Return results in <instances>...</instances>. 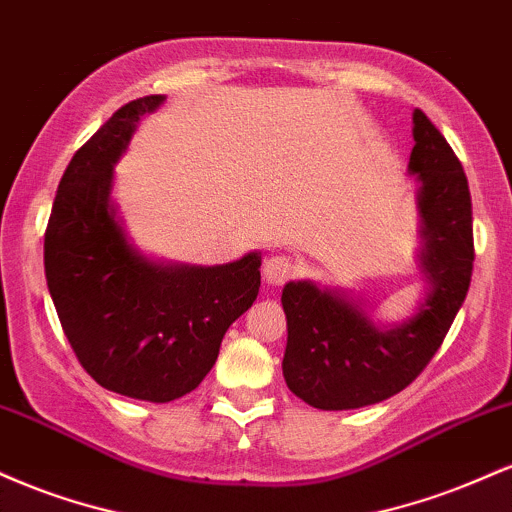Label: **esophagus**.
Instances as JSON below:
<instances>
[{"instance_id": "34e87169", "label": "esophagus", "mask_w": 512, "mask_h": 512, "mask_svg": "<svg viewBox=\"0 0 512 512\" xmlns=\"http://www.w3.org/2000/svg\"><path fill=\"white\" fill-rule=\"evenodd\" d=\"M291 274H293V264H291L289 257H284V255L269 257V260L264 262V267H262V276H264V281H267L269 286L286 284V281L291 279Z\"/></svg>"}]
</instances>
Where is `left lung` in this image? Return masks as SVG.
Wrapping results in <instances>:
<instances>
[{
	"mask_svg": "<svg viewBox=\"0 0 512 512\" xmlns=\"http://www.w3.org/2000/svg\"><path fill=\"white\" fill-rule=\"evenodd\" d=\"M419 209L416 269L424 298L397 325L375 320L351 291L310 279L289 281L281 293L286 354L281 370L289 390L325 411L361 409L397 395L443 344L472 281V197L455 151L421 110L411 115Z\"/></svg>",
	"mask_w": 512,
	"mask_h": 512,
	"instance_id": "8db88e82",
	"label": "left lung"
}]
</instances>
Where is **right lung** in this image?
Listing matches in <instances>:
<instances>
[{
  "mask_svg": "<svg viewBox=\"0 0 512 512\" xmlns=\"http://www.w3.org/2000/svg\"><path fill=\"white\" fill-rule=\"evenodd\" d=\"M163 101L122 105L76 151L45 233V279L81 366L105 390L156 404L192 392L214 368L223 334L255 303L262 264L257 250L214 267L163 262L127 236L115 163Z\"/></svg>",
  "mask_w": 512,
  "mask_h": 512,
  "instance_id": "right-lung-1",
  "label": "right lung"
}]
</instances>
